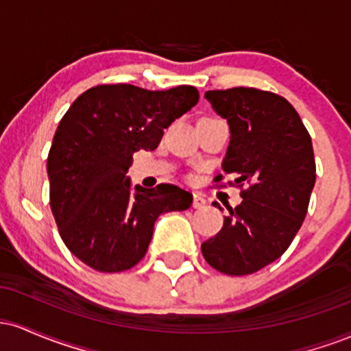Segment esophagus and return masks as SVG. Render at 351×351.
<instances>
[{
    "instance_id": "obj_1",
    "label": "esophagus",
    "mask_w": 351,
    "mask_h": 351,
    "mask_svg": "<svg viewBox=\"0 0 351 351\" xmlns=\"http://www.w3.org/2000/svg\"><path fill=\"white\" fill-rule=\"evenodd\" d=\"M204 206H206V199H204L201 195H198V193H195V195H193V208L201 209Z\"/></svg>"
}]
</instances>
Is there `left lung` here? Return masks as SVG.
<instances>
[{
    "label": "left lung",
    "instance_id": "obj_1",
    "mask_svg": "<svg viewBox=\"0 0 351 351\" xmlns=\"http://www.w3.org/2000/svg\"><path fill=\"white\" fill-rule=\"evenodd\" d=\"M204 99L231 132L223 170L247 189L201 252L216 271L247 276L279 259L304 223L317 176L312 138L295 108L272 92L232 87Z\"/></svg>",
    "mask_w": 351,
    "mask_h": 351
}]
</instances>
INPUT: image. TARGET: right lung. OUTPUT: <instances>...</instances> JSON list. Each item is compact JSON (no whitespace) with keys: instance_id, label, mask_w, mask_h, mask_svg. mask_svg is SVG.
Masks as SVG:
<instances>
[{"instance_id":"right-lung-1","label":"right lung","mask_w":351,"mask_h":351,"mask_svg":"<svg viewBox=\"0 0 351 351\" xmlns=\"http://www.w3.org/2000/svg\"><path fill=\"white\" fill-rule=\"evenodd\" d=\"M198 99L193 86H97L62 117L47 156L51 209L64 244L88 267H134L147 252L156 217L191 206V193L175 184L132 191L127 171L132 155L155 150L165 128Z\"/></svg>"}]
</instances>
